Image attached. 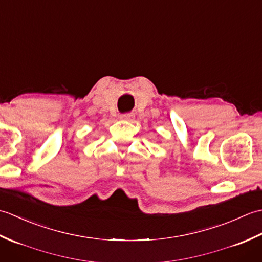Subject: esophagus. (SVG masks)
I'll use <instances>...</instances> for the list:
<instances>
[{
    "instance_id": "1",
    "label": "esophagus",
    "mask_w": 262,
    "mask_h": 262,
    "mask_svg": "<svg viewBox=\"0 0 262 262\" xmlns=\"http://www.w3.org/2000/svg\"><path fill=\"white\" fill-rule=\"evenodd\" d=\"M133 118H134V115L133 114H125V115H121L120 116V119L121 120H132Z\"/></svg>"
}]
</instances>
